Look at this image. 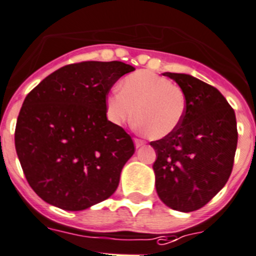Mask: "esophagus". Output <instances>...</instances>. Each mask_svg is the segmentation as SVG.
Instances as JSON below:
<instances>
[{
	"label": "esophagus",
	"instance_id": "obj_1",
	"mask_svg": "<svg viewBox=\"0 0 256 256\" xmlns=\"http://www.w3.org/2000/svg\"><path fill=\"white\" fill-rule=\"evenodd\" d=\"M134 144L136 148H140L146 144V142L143 140H140V138H134Z\"/></svg>",
	"mask_w": 256,
	"mask_h": 256
}]
</instances>
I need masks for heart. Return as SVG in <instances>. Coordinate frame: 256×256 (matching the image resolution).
<instances>
[{
    "label": "heart",
    "instance_id": "1",
    "mask_svg": "<svg viewBox=\"0 0 256 256\" xmlns=\"http://www.w3.org/2000/svg\"><path fill=\"white\" fill-rule=\"evenodd\" d=\"M186 113V98L171 80L150 72H137L122 82L120 92L106 98V116L114 124L132 120L153 138H163L177 130Z\"/></svg>",
    "mask_w": 256,
    "mask_h": 256
}]
</instances>
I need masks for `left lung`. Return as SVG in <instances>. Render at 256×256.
Listing matches in <instances>:
<instances>
[{
	"label": "left lung",
	"mask_w": 256,
	"mask_h": 256,
	"mask_svg": "<svg viewBox=\"0 0 256 256\" xmlns=\"http://www.w3.org/2000/svg\"><path fill=\"white\" fill-rule=\"evenodd\" d=\"M186 98L184 120L174 132L153 140L156 190L174 210L191 212L225 186L234 166L238 128L235 112L216 88L188 74L164 72Z\"/></svg>",
	"instance_id": "8db88e82"
}]
</instances>
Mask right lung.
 I'll return each mask as SVG.
<instances>
[{"instance_id": "obj_1", "label": "right lung", "mask_w": 256, "mask_h": 256, "mask_svg": "<svg viewBox=\"0 0 256 256\" xmlns=\"http://www.w3.org/2000/svg\"><path fill=\"white\" fill-rule=\"evenodd\" d=\"M133 70L122 62L65 65L28 94L14 147L28 184L45 202L80 211L116 192L136 150L130 136L106 118V96Z\"/></svg>"}]
</instances>
